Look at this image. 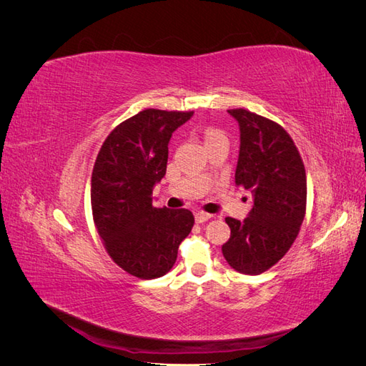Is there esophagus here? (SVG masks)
Listing matches in <instances>:
<instances>
[{
  "instance_id": "1",
  "label": "esophagus",
  "mask_w": 366,
  "mask_h": 366,
  "mask_svg": "<svg viewBox=\"0 0 366 366\" xmlns=\"http://www.w3.org/2000/svg\"><path fill=\"white\" fill-rule=\"evenodd\" d=\"M210 217H212V215H209L206 212H197L195 214V221H197V223H206V221L210 219Z\"/></svg>"
}]
</instances>
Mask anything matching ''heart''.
I'll return each mask as SVG.
<instances>
[{
  "mask_svg": "<svg viewBox=\"0 0 366 366\" xmlns=\"http://www.w3.org/2000/svg\"><path fill=\"white\" fill-rule=\"evenodd\" d=\"M202 137H203V142L204 145H210V143H215V142H221V140H227L226 139V134L221 129L218 128H214V127H209V128H204L202 131Z\"/></svg>",
  "mask_w": 366,
  "mask_h": 366,
  "instance_id": "b5f03b06",
  "label": "heart"
}]
</instances>
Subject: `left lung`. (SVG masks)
<instances>
[{"label": "left lung", "instance_id": "obj_1", "mask_svg": "<svg viewBox=\"0 0 366 366\" xmlns=\"http://www.w3.org/2000/svg\"><path fill=\"white\" fill-rule=\"evenodd\" d=\"M241 132L235 183L252 192L246 219L226 218L230 238L223 254L232 269L259 274L295 242L305 217L307 175L293 139L280 124L244 108L227 109Z\"/></svg>", "mask_w": 366, "mask_h": 366}]
</instances>
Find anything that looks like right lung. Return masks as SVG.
Listing matches in <instances>:
<instances>
[{
  "mask_svg": "<svg viewBox=\"0 0 366 366\" xmlns=\"http://www.w3.org/2000/svg\"><path fill=\"white\" fill-rule=\"evenodd\" d=\"M192 114L143 109L109 132L94 162L97 234L119 267L140 280L168 273L194 226L191 210L152 206V187L166 174L169 139Z\"/></svg>",
  "mask_w": 366,
  "mask_h": 366,
  "instance_id": "right-lung-1",
  "label": "right lung"
}]
</instances>
